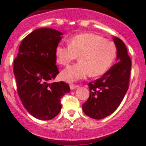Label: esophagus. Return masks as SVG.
Returning a JSON list of instances; mask_svg holds the SVG:
<instances>
[{
  "label": "esophagus",
  "instance_id": "obj_1",
  "mask_svg": "<svg viewBox=\"0 0 146 146\" xmlns=\"http://www.w3.org/2000/svg\"><path fill=\"white\" fill-rule=\"evenodd\" d=\"M69 86H70V89L71 90H75V89H77V88H79V85H74V84H71Z\"/></svg>",
  "mask_w": 146,
  "mask_h": 146
}]
</instances>
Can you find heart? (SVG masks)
<instances>
[{"label":"heart","mask_w":146,"mask_h":146,"mask_svg":"<svg viewBox=\"0 0 146 146\" xmlns=\"http://www.w3.org/2000/svg\"><path fill=\"white\" fill-rule=\"evenodd\" d=\"M56 61L66 66L80 56V61L61 72L62 80L75 82L90 74L98 77L104 74L113 64L117 56V47L113 42L93 33L74 36L69 45L58 43L55 49Z\"/></svg>","instance_id":"heart-1"}]
</instances>
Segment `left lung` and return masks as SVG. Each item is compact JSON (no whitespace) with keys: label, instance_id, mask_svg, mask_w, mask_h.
Segmentation results:
<instances>
[{"label":"left lung","instance_id":"8db88e82","mask_svg":"<svg viewBox=\"0 0 146 146\" xmlns=\"http://www.w3.org/2000/svg\"><path fill=\"white\" fill-rule=\"evenodd\" d=\"M117 50V61L102 77L88 84L90 96L82 105L87 116L101 119L111 114L119 107L129 88L131 59L126 45L118 37H113Z\"/></svg>","mask_w":146,"mask_h":146}]
</instances>
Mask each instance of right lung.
Here are the masks:
<instances>
[{
  "instance_id": "obj_1",
  "label": "right lung",
  "mask_w": 146,
  "mask_h": 146,
  "mask_svg": "<svg viewBox=\"0 0 146 146\" xmlns=\"http://www.w3.org/2000/svg\"><path fill=\"white\" fill-rule=\"evenodd\" d=\"M61 35L53 29H35L21 41L14 61L19 96L27 111L38 119L56 117L61 109V98L70 91L66 82H50L59 73L55 49Z\"/></svg>"
}]
</instances>
